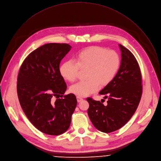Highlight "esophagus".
I'll return each instance as SVG.
<instances>
[{
	"label": "esophagus",
	"mask_w": 161,
	"mask_h": 161,
	"mask_svg": "<svg viewBox=\"0 0 161 161\" xmlns=\"http://www.w3.org/2000/svg\"><path fill=\"white\" fill-rule=\"evenodd\" d=\"M82 100H83V99H82L81 97H79V96H77V100L78 102H81Z\"/></svg>",
	"instance_id": "34e87169"
}]
</instances>
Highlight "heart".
<instances>
[{
  "mask_svg": "<svg viewBox=\"0 0 161 161\" xmlns=\"http://www.w3.org/2000/svg\"><path fill=\"white\" fill-rule=\"evenodd\" d=\"M74 59L64 62L59 72L63 79L74 82L77 79L79 69H87V79L70 87V91L79 97H84L98 91L100 84L105 86L111 82L120 65V58L116 51L100 46L86 48L79 52Z\"/></svg>",
  "mask_w": 161,
  "mask_h": 161,
  "instance_id": "heart-1",
  "label": "heart"
}]
</instances>
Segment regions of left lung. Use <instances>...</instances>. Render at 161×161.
Segmentation results:
<instances>
[{"mask_svg": "<svg viewBox=\"0 0 161 161\" xmlns=\"http://www.w3.org/2000/svg\"><path fill=\"white\" fill-rule=\"evenodd\" d=\"M121 52L120 68L114 79L100 92L107 98L105 106L87 98L89 117L98 130L108 133L124 125L136 110L142 94V75L138 63L127 48L119 44Z\"/></svg>", "mask_w": 161, "mask_h": 161, "instance_id": "1", "label": "left lung"}]
</instances>
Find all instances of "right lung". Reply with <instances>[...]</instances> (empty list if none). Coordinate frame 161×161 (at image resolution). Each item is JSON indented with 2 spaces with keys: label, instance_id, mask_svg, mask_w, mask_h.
Masks as SVG:
<instances>
[{
  "label": "right lung",
  "instance_id": "right-lung-1",
  "mask_svg": "<svg viewBox=\"0 0 161 161\" xmlns=\"http://www.w3.org/2000/svg\"><path fill=\"white\" fill-rule=\"evenodd\" d=\"M71 48L68 44H44L25 58L19 71L20 105L31 123L47 135L67 131L77 106L74 94L63 96L67 85L59 72L60 62ZM54 97L57 98L54 102Z\"/></svg>",
  "mask_w": 161,
  "mask_h": 161
}]
</instances>
